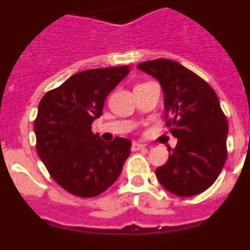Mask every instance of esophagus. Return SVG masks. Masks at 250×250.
Instances as JSON below:
<instances>
[{
  "label": "esophagus",
  "mask_w": 250,
  "mask_h": 250,
  "mask_svg": "<svg viewBox=\"0 0 250 250\" xmlns=\"http://www.w3.org/2000/svg\"><path fill=\"white\" fill-rule=\"evenodd\" d=\"M146 147V145L144 144H141V143H136V141H134L131 145V149L134 150V151H138V150H143Z\"/></svg>",
  "instance_id": "esophagus-1"
}]
</instances>
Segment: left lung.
I'll return each instance as SVG.
<instances>
[{"instance_id": "obj_1", "label": "left lung", "mask_w": 250, "mask_h": 250, "mask_svg": "<svg viewBox=\"0 0 250 250\" xmlns=\"http://www.w3.org/2000/svg\"><path fill=\"white\" fill-rule=\"evenodd\" d=\"M138 68L160 83L165 126L178 139L167 163L155 170L159 183L178 196L203 193L219 176L228 155V120L218 95L202 77L173 60L145 61Z\"/></svg>"}]
</instances>
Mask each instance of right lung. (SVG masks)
Listing matches in <instances>:
<instances>
[{"instance_id": "right-lung-1", "label": "right lung", "mask_w": 250, "mask_h": 250, "mask_svg": "<svg viewBox=\"0 0 250 250\" xmlns=\"http://www.w3.org/2000/svg\"><path fill=\"white\" fill-rule=\"evenodd\" d=\"M129 71L126 65L77 72L40 101L34 124L37 154L70 194L100 195L116 182L130 155V140L118 136L105 143L91 131L107 95Z\"/></svg>"}]
</instances>
